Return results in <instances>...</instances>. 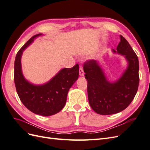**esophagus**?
Here are the masks:
<instances>
[{
    "label": "esophagus",
    "instance_id": "esophagus-1",
    "mask_svg": "<svg viewBox=\"0 0 150 150\" xmlns=\"http://www.w3.org/2000/svg\"><path fill=\"white\" fill-rule=\"evenodd\" d=\"M79 75L80 76H84V72L83 71V66L80 65L79 66Z\"/></svg>",
    "mask_w": 150,
    "mask_h": 150
}]
</instances>
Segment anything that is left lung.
Instances as JSON below:
<instances>
[{
	"mask_svg": "<svg viewBox=\"0 0 150 150\" xmlns=\"http://www.w3.org/2000/svg\"><path fill=\"white\" fill-rule=\"evenodd\" d=\"M116 49L119 54L125 56L128 67L115 83H111L106 80L96 61L89 59L83 65L84 76L88 81L89 103L93 110L99 115H112L124 110L133 100L138 91L139 82L138 56L122 35Z\"/></svg>",
	"mask_w": 150,
	"mask_h": 150,
	"instance_id": "obj_1",
	"label": "left lung"
}]
</instances>
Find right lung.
<instances>
[{
	"mask_svg": "<svg viewBox=\"0 0 150 150\" xmlns=\"http://www.w3.org/2000/svg\"><path fill=\"white\" fill-rule=\"evenodd\" d=\"M40 34L32 37L17 53L14 62V83L22 104L36 115L48 116L59 112L64 108L67 93L79 76V64L64 68L48 82L34 86L27 81L22 73L21 59L22 52Z\"/></svg>",
	"mask_w": 150,
	"mask_h": 150,
	"instance_id": "1",
	"label": "right lung"
}]
</instances>
